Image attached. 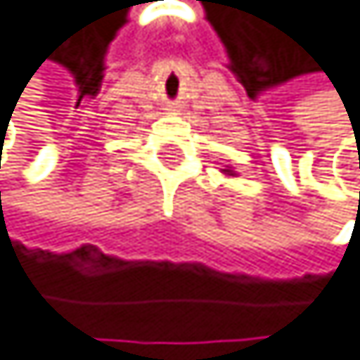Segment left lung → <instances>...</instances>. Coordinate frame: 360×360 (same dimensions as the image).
I'll list each match as a JSON object with an SVG mask.
<instances>
[{
	"label": "left lung",
	"mask_w": 360,
	"mask_h": 360,
	"mask_svg": "<svg viewBox=\"0 0 360 360\" xmlns=\"http://www.w3.org/2000/svg\"><path fill=\"white\" fill-rule=\"evenodd\" d=\"M224 174H231V176H233L235 172H233V170H224Z\"/></svg>",
	"instance_id": "left-lung-1"
}]
</instances>
